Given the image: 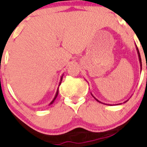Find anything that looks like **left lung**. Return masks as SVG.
I'll return each mask as SVG.
<instances>
[{
	"label": "left lung",
	"instance_id": "8db88e82",
	"mask_svg": "<svg viewBox=\"0 0 147 147\" xmlns=\"http://www.w3.org/2000/svg\"><path fill=\"white\" fill-rule=\"evenodd\" d=\"M136 50H137V53H138V59H139V62H140V67H141V71H142V59H141V56H140V53H139V51H138V48H137V46L136 45ZM91 95L93 96V94H91ZM93 97H94V98H95L96 100L97 101H98V102H100V103H101V101H98V99H97V98H96L94 96H93ZM126 101H127V100ZM126 101H125V102H126ZM120 105H121V104H120Z\"/></svg>",
	"mask_w": 147,
	"mask_h": 147
}]
</instances>
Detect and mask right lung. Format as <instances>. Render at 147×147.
<instances>
[{"label": "right lung", "mask_w": 147, "mask_h": 147, "mask_svg": "<svg viewBox=\"0 0 147 147\" xmlns=\"http://www.w3.org/2000/svg\"><path fill=\"white\" fill-rule=\"evenodd\" d=\"M63 75H62V76L61 77V80H60V83H59V86H60V84H61V81H62V78H63ZM58 94H59V88H57V93H56V95H55L54 98H53V101H52L50 103V105H52V104H53V101H55V99H56V98H57V96H58Z\"/></svg>", "instance_id": "obj_1"}]
</instances>
